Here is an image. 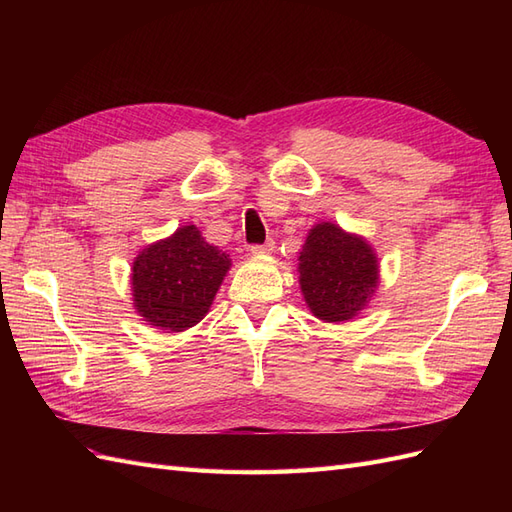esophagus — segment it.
Instances as JSON below:
<instances>
[{"mask_svg":"<svg viewBox=\"0 0 512 512\" xmlns=\"http://www.w3.org/2000/svg\"><path fill=\"white\" fill-rule=\"evenodd\" d=\"M273 250H275V241L273 239H269L267 243H262V245H252L250 247V252L254 256H265V254H271Z\"/></svg>","mask_w":512,"mask_h":512,"instance_id":"1","label":"esophagus"}]
</instances>
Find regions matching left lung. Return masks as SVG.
<instances>
[{
  "label": "left lung",
  "mask_w": 512,
  "mask_h": 512,
  "mask_svg": "<svg viewBox=\"0 0 512 512\" xmlns=\"http://www.w3.org/2000/svg\"><path fill=\"white\" fill-rule=\"evenodd\" d=\"M378 256L363 237L331 222L316 224L299 256V284L312 314L348 322L378 288Z\"/></svg>",
  "instance_id": "1"
}]
</instances>
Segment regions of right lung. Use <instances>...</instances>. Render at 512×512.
Returning <instances> with one entry per match:
<instances>
[{
    "label": "right lung",
    "instance_id": "right-lung-1",
    "mask_svg": "<svg viewBox=\"0 0 512 512\" xmlns=\"http://www.w3.org/2000/svg\"><path fill=\"white\" fill-rule=\"evenodd\" d=\"M228 269L226 252L207 243L194 224L181 226L134 258V309L162 331L190 329L209 312Z\"/></svg>",
    "mask_w": 512,
    "mask_h": 512
}]
</instances>
